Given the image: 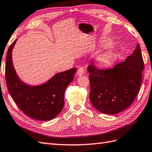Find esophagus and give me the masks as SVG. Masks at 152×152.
Here are the masks:
<instances>
[{
	"mask_svg": "<svg viewBox=\"0 0 152 152\" xmlns=\"http://www.w3.org/2000/svg\"><path fill=\"white\" fill-rule=\"evenodd\" d=\"M85 72V69L83 67H80L77 71V76H82Z\"/></svg>",
	"mask_w": 152,
	"mask_h": 152,
	"instance_id": "esophagus-1",
	"label": "esophagus"
}]
</instances>
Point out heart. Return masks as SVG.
<instances>
[{
    "mask_svg": "<svg viewBox=\"0 0 152 152\" xmlns=\"http://www.w3.org/2000/svg\"><path fill=\"white\" fill-rule=\"evenodd\" d=\"M116 58L115 53L111 51H107L100 55L96 59L97 63L101 66H107L110 65Z\"/></svg>",
    "mask_w": 152,
    "mask_h": 152,
    "instance_id": "b5f03b06",
    "label": "heart"
}]
</instances>
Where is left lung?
Returning a JSON list of instances; mask_svg holds the SVG:
<instances>
[{
  "mask_svg": "<svg viewBox=\"0 0 152 152\" xmlns=\"http://www.w3.org/2000/svg\"><path fill=\"white\" fill-rule=\"evenodd\" d=\"M144 61L139 45L132 55L111 69L102 70L88 66L89 98L93 107L102 113L114 115L131 105L138 93Z\"/></svg>",
  "mask_w": 152,
  "mask_h": 152,
  "instance_id": "8db88e82",
  "label": "left lung"
}]
</instances>
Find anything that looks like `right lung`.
I'll list each match as a JSON object with an SVG mask.
<instances>
[{
    "label": "right lung",
    "instance_id": "obj_1",
    "mask_svg": "<svg viewBox=\"0 0 152 152\" xmlns=\"http://www.w3.org/2000/svg\"><path fill=\"white\" fill-rule=\"evenodd\" d=\"M16 41H14L7 52L5 72L10 94L24 114L38 121H50L62 111L65 91L72 82L77 69L57 73L40 86L24 83L17 76L13 65L12 53Z\"/></svg>",
    "mask_w": 152,
    "mask_h": 152
}]
</instances>
